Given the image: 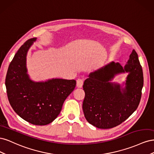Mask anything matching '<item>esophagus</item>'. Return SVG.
<instances>
[{"label":"esophagus","instance_id":"esophagus-1","mask_svg":"<svg viewBox=\"0 0 154 154\" xmlns=\"http://www.w3.org/2000/svg\"><path fill=\"white\" fill-rule=\"evenodd\" d=\"M83 82L82 80H81V79H78V80H77L76 87L78 88H82L83 87Z\"/></svg>","mask_w":154,"mask_h":154}]
</instances>
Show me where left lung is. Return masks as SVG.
<instances>
[{"mask_svg":"<svg viewBox=\"0 0 154 154\" xmlns=\"http://www.w3.org/2000/svg\"><path fill=\"white\" fill-rule=\"evenodd\" d=\"M128 74L125 81L114 82L116 76ZM143 73L138 55L132 50L125 66L111 62L91 72L83 85V110L87 122L108 129L116 127L136 110L140 102Z\"/></svg>","mask_w":154,"mask_h":154,"instance_id":"left-lung-1","label":"left lung"}]
</instances>
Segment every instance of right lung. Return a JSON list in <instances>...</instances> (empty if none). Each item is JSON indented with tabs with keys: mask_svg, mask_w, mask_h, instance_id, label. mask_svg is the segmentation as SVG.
<instances>
[{
	"mask_svg": "<svg viewBox=\"0 0 154 154\" xmlns=\"http://www.w3.org/2000/svg\"><path fill=\"white\" fill-rule=\"evenodd\" d=\"M36 39L27 40L18 50L9 66L5 85L10 103L21 118L35 125H46L58 117L76 82L62 78L31 80L27 69V54Z\"/></svg>",
	"mask_w": 154,
	"mask_h": 154,
	"instance_id": "obj_1",
	"label": "right lung"
}]
</instances>
